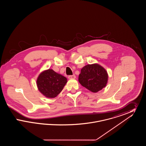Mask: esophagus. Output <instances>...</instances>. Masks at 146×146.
<instances>
[{
	"label": "esophagus",
	"instance_id": "1",
	"mask_svg": "<svg viewBox=\"0 0 146 146\" xmlns=\"http://www.w3.org/2000/svg\"><path fill=\"white\" fill-rule=\"evenodd\" d=\"M68 78L70 79H76V76L75 75H73V76H68Z\"/></svg>",
	"mask_w": 146,
	"mask_h": 146
}]
</instances>
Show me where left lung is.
<instances>
[{
  "label": "left lung",
  "instance_id": "left-lung-1",
  "mask_svg": "<svg viewBox=\"0 0 146 146\" xmlns=\"http://www.w3.org/2000/svg\"><path fill=\"white\" fill-rule=\"evenodd\" d=\"M108 75L107 70L99 64L85 66L79 76V82L92 92H97L106 87Z\"/></svg>",
  "mask_w": 146,
  "mask_h": 146
}]
</instances>
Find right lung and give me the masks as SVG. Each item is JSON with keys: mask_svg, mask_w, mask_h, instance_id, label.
<instances>
[{"mask_svg": "<svg viewBox=\"0 0 146 146\" xmlns=\"http://www.w3.org/2000/svg\"><path fill=\"white\" fill-rule=\"evenodd\" d=\"M67 83V79L52 69L44 70L38 76L36 86L45 97L53 98L62 90Z\"/></svg>", "mask_w": 146, "mask_h": 146, "instance_id": "1", "label": "right lung"}]
</instances>
